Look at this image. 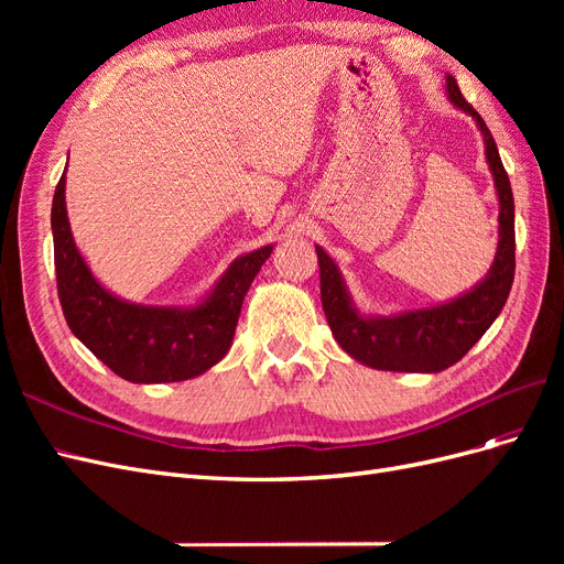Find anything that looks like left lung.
<instances>
[{"instance_id":"1","label":"left lung","mask_w":564,"mask_h":564,"mask_svg":"<svg viewBox=\"0 0 564 564\" xmlns=\"http://www.w3.org/2000/svg\"><path fill=\"white\" fill-rule=\"evenodd\" d=\"M452 104L473 115L482 131L487 162L501 202L499 249L489 275L473 292L435 308L402 313L398 317H362L352 308L336 263L317 247L319 294L334 338L357 362L386 371H442L456 365L499 317L516 278V204L497 143L485 119L447 75Z\"/></svg>"}]
</instances>
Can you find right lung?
<instances>
[{"label":"right lung","mask_w":564,"mask_h":564,"mask_svg":"<svg viewBox=\"0 0 564 564\" xmlns=\"http://www.w3.org/2000/svg\"><path fill=\"white\" fill-rule=\"evenodd\" d=\"M51 230L67 327L100 362L131 383L185 381L214 367L228 352L245 294L272 251L268 245L237 259L197 308H152L117 299L94 280L67 224L65 174L51 204Z\"/></svg>","instance_id":"right-lung-1"}]
</instances>
